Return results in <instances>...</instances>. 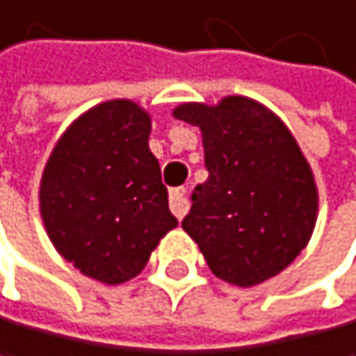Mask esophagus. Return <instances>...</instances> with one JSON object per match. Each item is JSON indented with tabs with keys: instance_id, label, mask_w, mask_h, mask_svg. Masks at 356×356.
Returning a JSON list of instances; mask_svg holds the SVG:
<instances>
[{
	"instance_id": "obj_1",
	"label": "esophagus",
	"mask_w": 356,
	"mask_h": 356,
	"mask_svg": "<svg viewBox=\"0 0 356 356\" xmlns=\"http://www.w3.org/2000/svg\"><path fill=\"white\" fill-rule=\"evenodd\" d=\"M170 209H172V213L179 218L188 213V209H191V202L188 197H186V188H172L170 191Z\"/></svg>"
}]
</instances>
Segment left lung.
<instances>
[{
	"instance_id": "left-lung-1",
	"label": "left lung",
	"mask_w": 356,
	"mask_h": 356,
	"mask_svg": "<svg viewBox=\"0 0 356 356\" xmlns=\"http://www.w3.org/2000/svg\"><path fill=\"white\" fill-rule=\"evenodd\" d=\"M172 115L200 127L209 179L193 191L184 232L211 273L257 286L296 261L318 218L312 165L280 115L261 102L227 95L218 104H179Z\"/></svg>"
}]
</instances>
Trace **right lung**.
<instances>
[{"label":"right lung","mask_w":356,"mask_h":356,"mask_svg":"<svg viewBox=\"0 0 356 356\" xmlns=\"http://www.w3.org/2000/svg\"><path fill=\"white\" fill-rule=\"evenodd\" d=\"M152 118L131 99L88 108L54 145L40 179V216L54 248L90 280L129 282L177 218L149 152Z\"/></svg>","instance_id":"obj_1"}]
</instances>
